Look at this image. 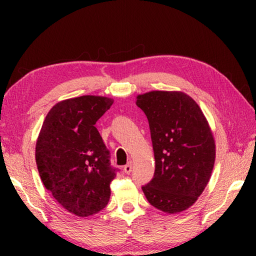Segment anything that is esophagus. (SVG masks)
<instances>
[{"label": "esophagus", "mask_w": 256, "mask_h": 256, "mask_svg": "<svg viewBox=\"0 0 256 256\" xmlns=\"http://www.w3.org/2000/svg\"><path fill=\"white\" fill-rule=\"evenodd\" d=\"M124 172H125V174H130V172H132V164L131 162H128V164H125V166H124Z\"/></svg>", "instance_id": "obj_1"}]
</instances>
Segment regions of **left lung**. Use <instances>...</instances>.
Listing matches in <instances>:
<instances>
[{"label": "left lung", "mask_w": 256, "mask_h": 256, "mask_svg": "<svg viewBox=\"0 0 256 256\" xmlns=\"http://www.w3.org/2000/svg\"><path fill=\"white\" fill-rule=\"evenodd\" d=\"M149 120L156 160L154 178L142 186L146 200L166 214L188 210L208 185L214 170V134L200 106L182 92L136 96Z\"/></svg>", "instance_id": "obj_1"}]
</instances>
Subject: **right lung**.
Masks as SVG:
<instances>
[{"mask_svg":"<svg viewBox=\"0 0 256 256\" xmlns=\"http://www.w3.org/2000/svg\"><path fill=\"white\" fill-rule=\"evenodd\" d=\"M114 99L81 96L56 104L36 142V164L45 188L64 209L78 216L107 206L116 177L110 152L94 126Z\"/></svg>","mask_w":256,"mask_h":256,"instance_id":"1","label":"right lung"}]
</instances>
